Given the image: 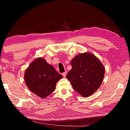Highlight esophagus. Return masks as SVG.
<instances>
[{"mask_svg": "<svg viewBox=\"0 0 130 130\" xmlns=\"http://www.w3.org/2000/svg\"><path fill=\"white\" fill-rule=\"evenodd\" d=\"M67 72H63V73L62 74V76H63V77H65L66 76H67Z\"/></svg>", "mask_w": 130, "mask_h": 130, "instance_id": "obj_1", "label": "esophagus"}]
</instances>
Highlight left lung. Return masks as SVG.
Listing matches in <instances>:
<instances>
[{
  "mask_svg": "<svg viewBox=\"0 0 130 130\" xmlns=\"http://www.w3.org/2000/svg\"><path fill=\"white\" fill-rule=\"evenodd\" d=\"M70 64L72 68L67 78L81 96L87 98L99 88L104 79L105 68L93 54L85 52L78 54L72 59Z\"/></svg>",
  "mask_w": 130,
  "mask_h": 130,
  "instance_id": "obj_1",
  "label": "left lung"
}]
</instances>
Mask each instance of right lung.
I'll list each match as a JSON object with an SVG mask.
<instances>
[{"label":"right lung","instance_id":"1","mask_svg":"<svg viewBox=\"0 0 130 130\" xmlns=\"http://www.w3.org/2000/svg\"><path fill=\"white\" fill-rule=\"evenodd\" d=\"M63 76L42 57H38L26 69L24 79L31 92L45 99L54 91L56 84Z\"/></svg>","mask_w":130,"mask_h":130}]
</instances>
